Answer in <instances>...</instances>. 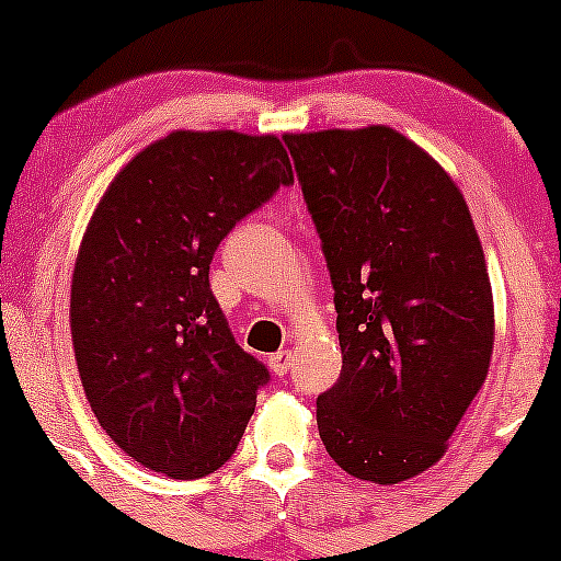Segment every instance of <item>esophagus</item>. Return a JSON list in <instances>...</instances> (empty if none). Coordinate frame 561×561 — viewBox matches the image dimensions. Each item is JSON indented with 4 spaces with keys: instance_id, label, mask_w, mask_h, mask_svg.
<instances>
[{
    "instance_id": "obj_1",
    "label": "esophagus",
    "mask_w": 561,
    "mask_h": 561,
    "mask_svg": "<svg viewBox=\"0 0 561 561\" xmlns=\"http://www.w3.org/2000/svg\"><path fill=\"white\" fill-rule=\"evenodd\" d=\"M268 366H271V369H274V375L285 377L287 371H290V353H287V350H279V353L271 355Z\"/></svg>"
}]
</instances>
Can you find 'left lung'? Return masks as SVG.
Returning <instances> with one entry per match:
<instances>
[{"instance_id":"obj_1","label":"left lung","mask_w":561,"mask_h":561,"mask_svg":"<svg viewBox=\"0 0 561 561\" xmlns=\"http://www.w3.org/2000/svg\"><path fill=\"white\" fill-rule=\"evenodd\" d=\"M333 285L342 375L317 428L347 474L393 485L443 458L489 375L494 298L448 173L390 127L287 133Z\"/></svg>"}]
</instances>
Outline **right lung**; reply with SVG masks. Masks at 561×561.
Listing matches in <instances>:
<instances>
[{
  "label": "right lung",
  "mask_w": 561,
  "mask_h": 561,
  "mask_svg": "<svg viewBox=\"0 0 561 561\" xmlns=\"http://www.w3.org/2000/svg\"><path fill=\"white\" fill-rule=\"evenodd\" d=\"M293 184L274 135L179 129L111 181L70 293L78 375L107 437L175 480L239 448L268 369L239 347L208 285L219 241Z\"/></svg>",
  "instance_id": "right-lung-1"
}]
</instances>
